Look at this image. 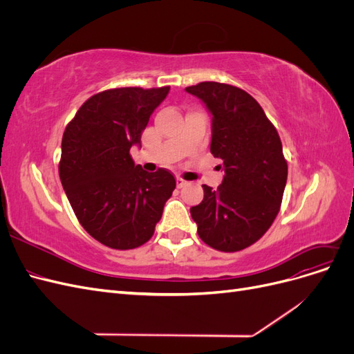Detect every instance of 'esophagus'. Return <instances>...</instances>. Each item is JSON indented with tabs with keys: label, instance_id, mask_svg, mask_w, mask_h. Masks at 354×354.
<instances>
[{
	"label": "esophagus",
	"instance_id": "esophagus-1",
	"mask_svg": "<svg viewBox=\"0 0 354 354\" xmlns=\"http://www.w3.org/2000/svg\"><path fill=\"white\" fill-rule=\"evenodd\" d=\"M176 183H177V187H183L186 185V180H183L181 177H177L176 178Z\"/></svg>",
	"mask_w": 354,
	"mask_h": 354
}]
</instances>
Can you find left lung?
<instances>
[{
    "label": "left lung",
    "instance_id": "left-lung-1",
    "mask_svg": "<svg viewBox=\"0 0 354 354\" xmlns=\"http://www.w3.org/2000/svg\"><path fill=\"white\" fill-rule=\"evenodd\" d=\"M186 91L205 104L211 118V153L224 176L190 208L199 238L211 248L234 252L259 241L281 208L288 177L282 143L251 95L233 85L199 82Z\"/></svg>",
    "mask_w": 354,
    "mask_h": 354
}]
</instances>
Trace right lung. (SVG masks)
I'll use <instances>...</instances> for the list:
<instances>
[{
    "label": "right lung",
    "instance_id": "add662e5",
    "mask_svg": "<svg viewBox=\"0 0 354 354\" xmlns=\"http://www.w3.org/2000/svg\"><path fill=\"white\" fill-rule=\"evenodd\" d=\"M169 87L113 88L94 94L68 124L59 174L81 226L113 250H133L152 238L176 178L136 165L133 146Z\"/></svg>",
    "mask_w": 354,
    "mask_h": 354
}]
</instances>
